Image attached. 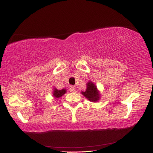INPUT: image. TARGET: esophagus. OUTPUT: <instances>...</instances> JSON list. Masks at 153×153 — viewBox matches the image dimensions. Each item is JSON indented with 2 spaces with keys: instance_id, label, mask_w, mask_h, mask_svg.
Instances as JSON below:
<instances>
[{
  "instance_id": "obj_1",
  "label": "esophagus",
  "mask_w": 153,
  "mask_h": 153,
  "mask_svg": "<svg viewBox=\"0 0 153 153\" xmlns=\"http://www.w3.org/2000/svg\"><path fill=\"white\" fill-rule=\"evenodd\" d=\"M76 91V90L75 86H70V88H69V91H70V92H75Z\"/></svg>"
}]
</instances>
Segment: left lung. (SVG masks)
<instances>
[{
  "instance_id": "1",
  "label": "left lung",
  "mask_w": 153,
  "mask_h": 153,
  "mask_svg": "<svg viewBox=\"0 0 153 153\" xmlns=\"http://www.w3.org/2000/svg\"><path fill=\"white\" fill-rule=\"evenodd\" d=\"M82 94L89 101L93 102H98L100 98V91L97 89L96 85L91 82H88V83H87V88L85 91H82Z\"/></svg>"
}]
</instances>
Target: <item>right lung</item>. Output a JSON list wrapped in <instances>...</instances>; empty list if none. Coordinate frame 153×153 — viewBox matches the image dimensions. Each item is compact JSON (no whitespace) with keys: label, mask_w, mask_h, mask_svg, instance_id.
<instances>
[{"label":"right lung","mask_w":153,"mask_h":153,"mask_svg":"<svg viewBox=\"0 0 153 153\" xmlns=\"http://www.w3.org/2000/svg\"><path fill=\"white\" fill-rule=\"evenodd\" d=\"M65 89H62V90H59L56 88H54L53 91V96L55 98H59L63 95V94H65Z\"/></svg>","instance_id":"1"}]
</instances>
